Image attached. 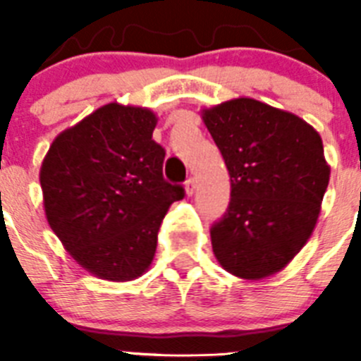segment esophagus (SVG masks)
Wrapping results in <instances>:
<instances>
[{"instance_id":"obj_1","label":"esophagus","mask_w":361,"mask_h":361,"mask_svg":"<svg viewBox=\"0 0 361 361\" xmlns=\"http://www.w3.org/2000/svg\"><path fill=\"white\" fill-rule=\"evenodd\" d=\"M195 190H197V178L195 177H190L186 180V193L188 195H193Z\"/></svg>"}]
</instances>
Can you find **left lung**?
I'll list each match as a JSON object with an SVG mask.
<instances>
[{
    "label": "left lung",
    "instance_id": "left-lung-1",
    "mask_svg": "<svg viewBox=\"0 0 361 361\" xmlns=\"http://www.w3.org/2000/svg\"><path fill=\"white\" fill-rule=\"evenodd\" d=\"M231 175V202L211 227L218 263L241 279L284 269L315 229L329 166L319 132L252 98L202 112Z\"/></svg>",
    "mask_w": 361,
    "mask_h": 361
}]
</instances>
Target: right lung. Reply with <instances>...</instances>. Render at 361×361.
Listing matches in <instances>:
<instances>
[{
    "mask_svg": "<svg viewBox=\"0 0 361 361\" xmlns=\"http://www.w3.org/2000/svg\"><path fill=\"white\" fill-rule=\"evenodd\" d=\"M152 111L109 104L55 137L41 166L49 227L73 259L107 281L147 272L168 207L184 188L163 177Z\"/></svg>",
    "mask_w": 361,
    "mask_h": 361,
    "instance_id": "obj_1",
    "label": "right lung"
}]
</instances>
